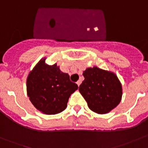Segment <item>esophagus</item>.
<instances>
[{
    "label": "esophagus",
    "mask_w": 148,
    "mask_h": 148,
    "mask_svg": "<svg viewBox=\"0 0 148 148\" xmlns=\"http://www.w3.org/2000/svg\"><path fill=\"white\" fill-rule=\"evenodd\" d=\"M77 84L78 85V86H79V85L81 84V81H78V82H77Z\"/></svg>",
    "instance_id": "obj_1"
}]
</instances>
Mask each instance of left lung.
Returning a JSON list of instances; mask_svg holds the SVG:
<instances>
[{
  "instance_id": "obj_1",
  "label": "left lung",
  "mask_w": 148,
  "mask_h": 148,
  "mask_svg": "<svg viewBox=\"0 0 148 148\" xmlns=\"http://www.w3.org/2000/svg\"><path fill=\"white\" fill-rule=\"evenodd\" d=\"M83 76L84 80L79 90L91 110L106 114L120 104L122 84L115 74L94 66L86 69Z\"/></svg>"
}]
</instances>
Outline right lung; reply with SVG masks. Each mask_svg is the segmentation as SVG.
Masks as SVG:
<instances>
[{"mask_svg": "<svg viewBox=\"0 0 148 148\" xmlns=\"http://www.w3.org/2000/svg\"><path fill=\"white\" fill-rule=\"evenodd\" d=\"M43 58L30 71L26 81L27 95L34 107L46 114L62 112L69 98L78 89L69 76L59 69L56 64L50 66Z\"/></svg>", "mask_w": 148, "mask_h": 148, "instance_id": "obj_1", "label": "right lung"}]
</instances>
